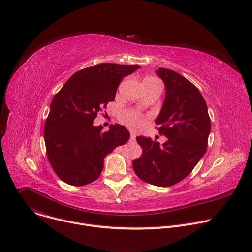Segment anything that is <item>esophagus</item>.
Here are the masks:
<instances>
[{"mask_svg":"<svg viewBox=\"0 0 252 252\" xmlns=\"http://www.w3.org/2000/svg\"><path fill=\"white\" fill-rule=\"evenodd\" d=\"M135 136H136V134H135L134 132H131V133H130V140H131V141H134V140H135Z\"/></svg>","mask_w":252,"mask_h":252,"instance_id":"obj_1","label":"esophagus"}]
</instances>
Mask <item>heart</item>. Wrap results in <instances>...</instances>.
I'll return each instance as SVG.
<instances>
[{
  "label": "heart",
  "instance_id": "heart-1",
  "mask_svg": "<svg viewBox=\"0 0 252 252\" xmlns=\"http://www.w3.org/2000/svg\"><path fill=\"white\" fill-rule=\"evenodd\" d=\"M146 80H151V81H157L153 78H148ZM123 121L130 127L132 128H140L143 124H145V121H143V118L138 115L137 113H134V112H126L123 115Z\"/></svg>",
  "mask_w": 252,
  "mask_h": 252
}]
</instances>
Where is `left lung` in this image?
Returning a JSON list of instances; mask_svg holds the SVG:
<instances>
[{
    "mask_svg": "<svg viewBox=\"0 0 252 252\" xmlns=\"http://www.w3.org/2000/svg\"><path fill=\"white\" fill-rule=\"evenodd\" d=\"M156 74L165 87L156 124L167 140L160 146L150 137L137 136L142 155L132 161V167L143 182L165 188L183 181L201 159L211 124L206 102L194 85L168 68L159 67Z\"/></svg>",
    "mask_w": 252,
    "mask_h": 252,
    "instance_id": "1",
    "label": "left lung"
}]
</instances>
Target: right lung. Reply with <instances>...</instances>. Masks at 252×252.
<instances>
[{"label":"right lung","instance_id":"right-lung-1","mask_svg":"<svg viewBox=\"0 0 252 252\" xmlns=\"http://www.w3.org/2000/svg\"><path fill=\"white\" fill-rule=\"evenodd\" d=\"M139 65L99 63L71 76L54 96L44 128L49 161L67 185H89L99 176L104 158L129 139L119 124L102 131L94 126L98 112L113 101L121 81Z\"/></svg>","mask_w":252,"mask_h":252}]
</instances>
